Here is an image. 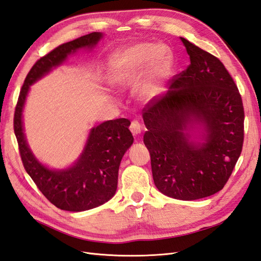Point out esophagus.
I'll list each match as a JSON object with an SVG mask.
<instances>
[{
    "label": "esophagus",
    "instance_id": "1",
    "mask_svg": "<svg viewBox=\"0 0 261 261\" xmlns=\"http://www.w3.org/2000/svg\"><path fill=\"white\" fill-rule=\"evenodd\" d=\"M141 129H143V126L138 122V121H133L130 123V132L133 133L134 136H138L141 133Z\"/></svg>",
    "mask_w": 261,
    "mask_h": 261
}]
</instances>
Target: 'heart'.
<instances>
[{
	"mask_svg": "<svg viewBox=\"0 0 261 261\" xmlns=\"http://www.w3.org/2000/svg\"><path fill=\"white\" fill-rule=\"evenodd\" d=\"M148 62L146 78L140 86L139 93L144 99L153 97L169 64V51L165 46L138 43L117 53L112 62L114 84L121 87L135 86Z\"/></svg>",
	"mask_w": 261,
	"mask_h": 261,
	"instance_id": "heart-1",
	"label": "heart"
}]
</instances>
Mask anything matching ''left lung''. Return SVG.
<instances>
[{"mask_svg": "<svg viewBox=\"0 0 261 261\" xmlns=\"http://www.w3.org/2000/svg\"><path fill=\"white\" fill-rule=\"evenodd\" d=\"M191 64L164 96L143 110L154 185L169 197L196 200L218 193L230 178L244 143L238 86L215 55L180 38ZM199 125L201 143L190 139Z\"/></svg>", "mask_w": 261, "mask_h": 261, "instance_id": "left-lung-1", "label": "left lung"}]
</instances>
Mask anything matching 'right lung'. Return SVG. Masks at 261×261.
<instances>
[{
  "instance_id": "right-lung-1",
  "label": "right lung",
  "mask_w": 261,
  "mask_h": 261,
  "mask_svg": "<svg viewBox=\"0 0 261 261\" xmlns=\"http://www.w3.org/2000/svg\"><path fill=\"white\" fill-rule=\"evenodd\" d=\"M101 38V33H91L63 43L39 59L26 76L15 108L14 132L23 168L45 198L66 211L96 208L114 196L121 160L134 141L128 129L130 122L127 118H116L93 127L73 167L51 170L39 162L28 147L22 127V110L31 85L61 65L69 54L83 48H92Z\"/></svg>"
}]
</instances>
